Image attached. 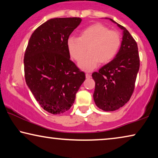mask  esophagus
Here are the masks:
<instances>
[{"label": "esophagus", "mask_w": 158, "mask_h": 158, "mask_svg": "<svg viewBox=\"0 0 158 158\" xmlns=\"http://www.w3.org/2000/svg\"><path fill=\"white\" fill-rule=\"evenodd\" d=\"M86 77L87 79H89V78H91V74H89V73H86Z\"/></svg>", "instance_id": "1"}]
</instances>
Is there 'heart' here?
Instances as JSON below:
<instances>
[{
	"mask_svg": "<svg viewBox=\"0 0 158 158\" xmlns=\"http://www.w3.org/2000/svg\"><path fill=\"white\" fill-rule=\"evenodd\" d=\"M79 37L72 36L67 40L70 55L79 61L89 49V52L79 62L82 69L90 71L99 62L107 63L116 55L121 44V35L100 23L91 25L80 32Z\"/></svg>",
	"mask_w": 158,
	"mask_h": 158,
	"instance_id": "heart-1",
	"label": "heart"
}]
</instances>
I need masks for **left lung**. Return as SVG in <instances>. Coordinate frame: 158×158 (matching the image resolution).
Here are the masks:
<instances>
[{"label": "left lung", "mask_w": 158, "mask_h": 158, "mask_svg": "<svg viewBox=\"0 0 158 158\" xmlns=\"http://www.w3.org/2000/svg\"><path fill=\"white\" fill-rule=\"evenodd\" d=\"M110 20L123 30L121 48L114 60L92 74L95 81L94 102L105 111L118 109L130 100L140 67L135 40L126 27L112 19Z\"/></svg>", "instance_id": "left-lung-1"}]
</instances>
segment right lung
<instances>
[{
	"label": "right lung",
	"mask_w": 158,
	"mask_h": 158,
	"mask_svg": "<svg viewBox=\"0 0 158 158\" xmlns=\"http://www.w3.org/2000/svg\"><path fill=\"white\" fill-rule=\"evenodd\" d=\"M80 18L48 20L35 30L24 56L25 81L44 110L60 114L71 108L86 79L72 61L67 40Z\"/></svg>",
	"instance_id": "obj_1"
}]
</instances>
